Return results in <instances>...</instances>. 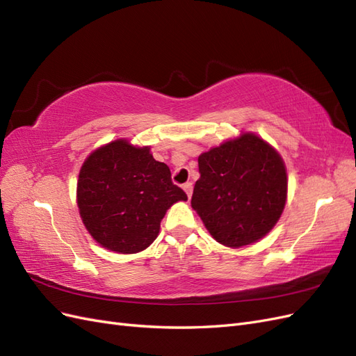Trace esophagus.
<instances>
[{"label":"esophagus","mask_w":356,"mask_h":356,"mask_svg":"<svg viewBox=\"0 0 356 356\" xmlns=\"http://www.w3.org/2000/svg\"><path fill=\"white\" fill-rule=\"evenodd\" d=\"M182 188H184V191L187 193V196L191 197V195H193V184H191V182H186V184L182 186Z\"/></svg>","instance_id":"obj_1"}]
</instances>
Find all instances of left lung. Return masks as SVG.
I'll list each match as a JSON object with an SVG mask.
<instances>
[{
    "label": "left lung",
    "instance_id": "left-lung-1",
    "mask_svg": "<svg viewBox=\"0 0 356 356\" xmlns=\"http://www.w3.org/2000/svg\"><path fill=\"white\" fill-rule=\"evenodd\" d=\"M200 178L191 208L212 238L241 248L263 239L281 218L288 179L284 160L252 132L229 139L197 159Z\"/></svg>",
    "mask_w": 356,
    "mask_h": 356
}]
</instances>
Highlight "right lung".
Instances as JSON below:
<instances>
[{
	"mask_svg": "<svg viewBox=\"0 0 356 356\" xmlns=\"http://www.w3.org/2000/svg\"><path fill=\"white\" fill-rule=\"evenodd\" d=\"M187 195L149 147L115 139L92 152L80 169L77 204L84 227L104 248L136 254L152 245L172 204Z\"/></svg>",
	"mask_w": 356,
	"mask_h": 356,
	"instance_id": "right-lung-1",
	"label": "right lung"
}]
</instances>
